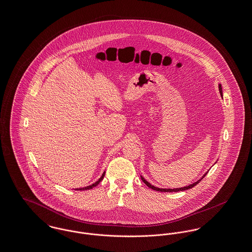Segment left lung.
I'll return each mask as SVG.
<instances>
[{"label": "left lung", "instance_id": "left-lung-1", "mask_svg": "<svg viewBox=\"0 0 252 252\" xmlns=\"http://www.w3.org/2000/svg\"><path fill=\"white\" fill-rule=\"evenodd\" d=\"M218 87H219V91H220V94H221V96H222V86H221V84H219L218 85ZM207 172H206L202 177L200 178L198 181H196L195 183H193L191 185H189V186H187V187H184V188H179V189H160V188H157V187H154L153 185H151L149 182H148L145 178L143 177V176H141V179H142V181L148 186L149 189H152L153 190H157V191H161V192H178V191H183V190H187V189H192L193 187H195L197 184H199V182H201L202 180H203V178L205 177L206 175H207Z\"/></svg>", "mask_w": 252, "mask_h": 252}]
</instances>
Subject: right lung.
Here are the masks:
<instances>
[{"label": "right lung", "instance_id": "1", "mask_svg": "<svg viewBox=\"0 0 252 252\" xmlns=\"http://www.w3.org/2000/svg\"><path fill=\"white\" fill-rule=\"evenodd\" d=\"M104 174H105V171H104V173L102 174V176L98 179V181H96L95 183H93V184H91V185H89L88 187H85V188H80V189H75V190H87V189H93L94 187H96V186H98L99 184H100V182L101 181H103V179L104 177Z\"/></svg>", "mask_w": 252, "mask_h": 252}]
</instances>
